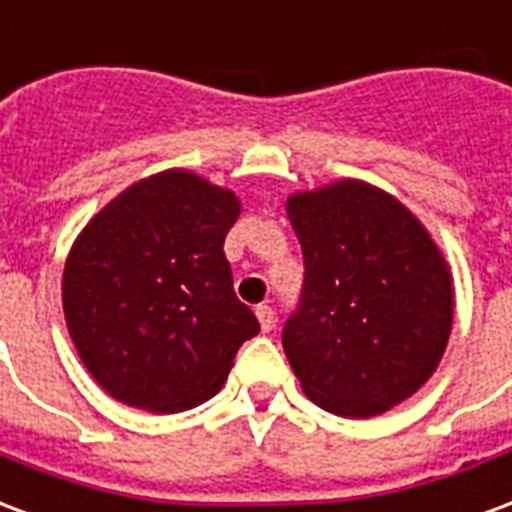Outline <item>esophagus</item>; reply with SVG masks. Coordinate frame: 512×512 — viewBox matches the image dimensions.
Wrapping results in <instances>:
<instances>
[{"label": "esophagus", "instance_id": "esophagus-1", "mask_svg": "<svg viewBox=\"0 0 512 512\" xmlns=\"http://www.w3.org/2000/svg\"><path fill=\"white\" fill-rule=\"evenodd\" d=\"M255 314H257V320H260V328H263V331H274V325H276V314H274V309H271V306L268 304H260L255 309Z\"/></svg>", "mask_w": 512, "mask_h": 512}]
</instances>
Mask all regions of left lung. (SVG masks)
Listing matches in <instances>:
<instances>
[{"label": "left lung", "mask_w": 512, "mask_h": 512, "mask_svg": "<svg viewBox=\"0 0 512 512\" xmlns=\"http://www.w3.org/2000/svg\"><path fill=\"white\" fill-rule=\"evenodd\" d=\"M304 287L282 328L306 396L342 418H372L437 369L453 323L439 249L399 200L336 181L287 200Z\"/></svg>", "instance_id": "obj_1"}]
</instances>
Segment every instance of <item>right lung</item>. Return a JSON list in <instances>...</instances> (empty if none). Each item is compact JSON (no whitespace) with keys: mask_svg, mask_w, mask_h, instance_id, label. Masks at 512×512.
<instances>
[{"mask_svg":"<svg viewBox=\"0 0 512 512\" xmlns=\"http://www.w3.org/2000/svg\"><path fill=\"white\" fill-rule=\"evenodd\" d=\"M238 211L230 189L165 170L83 227L64 266V320L113 399L149 412L198 407L260 331L222 249Z\"/></svg>","mask_w":512,"mask_h":512,"instance_id":"right-lung-1","label":"right lung"}]
</instances>
